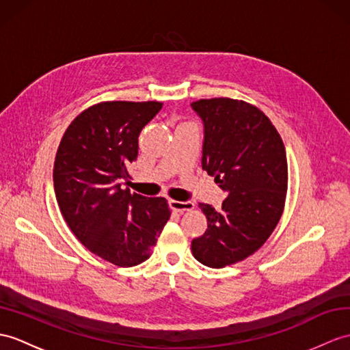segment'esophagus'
<instances>
[{"label":"esophagus","mask_w":350,"mask_h":350,"mask_svg":"<svg viewBox=\"0 0 350 350\" xmlns=\"http://www.w3.org/2000/svg\"><path fill=\"white\" fill-rule=\"evenodd\" d=\"M170 207L176 212H188V210L193 208V202L192 201H174L170 200Z\"/></svg>","instance_id":"obj_1"}]
</instances>
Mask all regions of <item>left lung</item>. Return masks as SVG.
Here are the masks:
<instances>
[{
	"instance_id": "1",
	"label": "left lung",
	"mask_w": 350,
	"mask_h": 350,
	"mask_svg": "<svg viewBox=\"0 0 350 350\" xmlns=\"http://www.w3.org/2000/svg\"><path fill=\"white\" fill-rule=\"evenodd\" d=\"M191 107L204 126L202 170L228 195L219 208L200 202L207 230L191 249L202 265L224 268L256 252L279 222L288 189L285 144L270 119L245 101L200 100Z\"/></svg>"
}]
</instances>
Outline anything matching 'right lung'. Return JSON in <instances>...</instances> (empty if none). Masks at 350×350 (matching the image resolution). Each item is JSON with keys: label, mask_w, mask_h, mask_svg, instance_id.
<instances>
[{"label": "right lung", "mask_w": 350, "mask_h": 350, "mask_svg": "<svg viewBox=\"0 0 350 350\" xmlns=\"http://www.w3.org/2000/svg\"><path fill=\"white\" fill-rule=\"evenodd\" d=\"M161 109L157 101L92 105L71 122L56 153L53 186L65 222L88 250L115 265L146 261L172 213L165 198L122 189L138 135Z\"/></svg>", "instance_id": "add662e5"}]
</instances>
